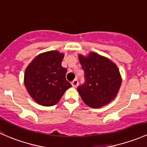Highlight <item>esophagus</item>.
<instances>
[{"label": "esophagus", "mask_w": 147, "mask_h": 147, "mask_svg": "<svg viewBox=\"0 0 147 147\" xmlns=\"http://www.w3.org/2000/svg\"><path fill=\"white\" fill-rule=\"evenodd\" d=\"M71 84H72V86L73 87H78V84H79L78 80V79H75L73 81H72V82H71Z\"/></svg>", "instance_id": "34e87169"}]
</instances>
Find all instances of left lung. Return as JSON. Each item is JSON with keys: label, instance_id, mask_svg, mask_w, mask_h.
<instances>
[{"label": "left lung", "instance_id": "1", "mask_svg": "<svg viewBox=\"0 0 147 147\" xmlns=\"http://www.w3.org/2000/svg\"><path fill=\"white\" fill-rule=\"evenodd\" d=\"M84 72V83L78 87L83 102L92 108H100L115 99L121 84L117 65L107 57L91 53L79 55Z\"/></svg>", "mask_w": 147, "mask_h": 147}]
</instances>
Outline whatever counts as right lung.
I'll return each instance as SVG.
<instances>
[{
	"label": "right lung",
	"instance_id": "obj_1",
	"mask_svg": "<svg viewBox=\"0 0 147 147\" xmlns=\"http://www.w3.org/2000/svg\"><path fill=\"white\" fill-rule=\"evenodd\" d=\"M63 53L49 51L37 56L26 68L24 83L28 93L42 106H53L72 87L66 80L67 69L62 67Z\"/></svg>",
	"mask_w": 147,
	"mask_h": 147
}]
</instances>
